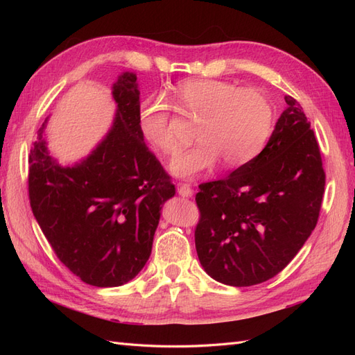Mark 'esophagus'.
<instances>
[{
    "instance_id": "34e87169",
    "label": "esophagus",
    "mask_w": 355,
    "mask_h": 355,
    "mask_svg": "<svg viewBox=\"0 0 355 355\" xmlns=\"http://www.w3.org/2000/svg\"><path fill=\"white\" fill-rule=\"evenodd\" d=\"M178 192L182 197H192V188L189 184H179Z\"/></svg>"
}]
</instances>
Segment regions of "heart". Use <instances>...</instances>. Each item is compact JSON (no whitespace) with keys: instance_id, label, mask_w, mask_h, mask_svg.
<instances>
[{"instance_id":"b5f03b06","label":"heart","mask_w":355,"mask_h":355,"mask_svg":"<svg viewBox=\"0 0 355 355\" xmlns=\"http://www.w3.org/2000/svg\"><path fill=\"white\" fill-rule=\"evenodd\" d=\"M173 96L179 111L200 120L198 144L180 153L171 171L180 178H196L222 159L227 168L241 167L259 154L272 130L274 108L256 89H240L222 80H187L179 83ZM139 128L157 151L173 157L180 148L170 105L166 99L148 98L139 108Z\"/></svg>"}]
</instances>
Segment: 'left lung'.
Segmentation results:
<instances>
[{"instance_id":"left-lung-1","label":"left lung","mask_w":355,"mask_h":355,"mask_svg":"<svg viewBox=\"0 0 355 355\" xmlns=\"http://www.w3.org/2000/svg\"><path fill=\"white\" fill-rule=\"evenodd\" d=\"M287 108L259 155L220 180L201 184L196 202L198 259L214 280L247 287L283 271L314 231L326 173L302 106Z\"/></svg>"}]
</instances>
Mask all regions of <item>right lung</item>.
I'll list each match as a JSON object with an SVG mask.
<instances>
[{
  "mask_svg": "<svg viewBox=\"0 0 355 355\" xmlns=\"http://www.w3.org/2000/svg\"><path fill=\"white\" fill-rule=\"evenodd\" d=\"M114 125L94 151L60 167L42 139L29 154L32 213L59 261L96 287L123 286L145 266L161 204L175 196L171 178L149 151L139 128L136 75L124 72L112 87Z\"/></svg>",
  "mask_w": 355,
  "mask_h": 355,
  "instance_id": "add662e5",
  "label": "right lung"
}]
</instances>
